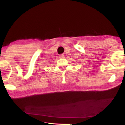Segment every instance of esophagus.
<instances>
[{
	"label": "esophagus",
	"mask_w": 125,
	"mask_h": 125,
	"mask_svg": "<svg viewBox=\"0 0 125 125\" xmlns=\"http://www.w3.org/2000/svg\"><path fill=\"white\" fill-rule=\"evenodd\" d=\"M59 57L60 58H64V55L63 54H60L59 55Z\"/></svg>",
	"instance_id": "34e87169"
}]
</instances>
